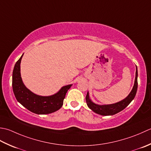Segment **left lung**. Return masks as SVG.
I'll return each instance as SVG.
<instances>
[{
  "label": "left lung",
  "instance_id": "obj_1",
  "mask_svg": "<svg viewBox=\"0 0 151 151\" xmlns=\"http://www.w3.org/2000/svg\"><path fill=\"white\" fill-rule=\"evenodd\" d=\"M137 89V70L136 66V78H135V81L133 88H132L130 93L128 94V96L124 98V100H122L121 101L113 104H110V105H103L100 106L93 103L92 101L90 98H89L88 93H87V96H86V102L88 107L93 111L94 112L98 114L101 115H115L116 113H117L120 111H121L122 110L126 108L131 101L133 100L134 98H135V96L136 94Z\"/></svg>",
  "mask_w": 151,
  "mask_h": 151
}]
</instances>
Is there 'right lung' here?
Segmentation results:
<instances>
[{
	"label": "right lung",
	"mask_w": 151,
	"mask_h": 151,
	"mask_svg": "<svg viewBox=\"0 0 151 151\" xmlns=\"http://www.w3.org/2000/svg\"><path fill=\"white\" fill-rule=\"evenodd\" d=\"M23 55L15 63L12 75V87L17 100L36 114L45 115L56 111L63 106L67 91L72 85L64 86L57 94L50 96H41L32 93L24 85L21 79L20 64Z\"/></svg>",
	"instance_id": "add662e5"
}]
</instances>
